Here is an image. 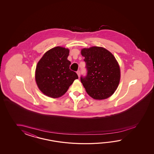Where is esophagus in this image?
Masks as SVG:
<instances>
[{
	"label": "esophagus",
	"instance_id": "obj_1",
	"mask_svg": "<svg viewBox=\"0 0 154 154\" xmlns=\"http://www.w3.org/2000/svg\"><path fill=\"white\" fill-rule=\"evenodd\" d=\"M76 73H77V74H78L79 77H80V70H78V71L76 72Z\"/></svg>",
	"mask_w": 154,
	"mask_h": 154
}]
</instances>
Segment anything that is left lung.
Segmentation results:
<instances>
[{
    "instance_id": "obj_1",
    "label": "left lung",
    "mask_w": 154,
    "mask_h": 154,
    "mask_svg": "<svg viewBox=\"0 0 154 154\" xmlns=\"http://www.w3.org/2000/svg\"><path fill=\"white\" fill-rule=\"evenodd\" d=\"M87 75L80 80L92 98L103 100L113 94L118 88L121 71L117 60L108 50L101 47L83 48Z\"/></svg>"
}]
</instances>
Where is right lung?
Returning a JSON list of instances; mask_svg holds the SVG:
<instances>
[{
  "mask_svg": "<svg viewBox=\"0 0 154 154\" xmlns=\"http://www.w3.org/2000/svg\"><path fill=\"white\" fill-rule=\"evenodd\" d=\"M69 54V49L56 47L45 53L37 63L35 80L44 95L60 97L78 79L77 74L69 68L71 62L67 59Z\"/></svg>",
  "mask_w": 154,
  "mask_h": 154,
  "instance_id": "1",
  "label": "right lung"
}]
</instances>
